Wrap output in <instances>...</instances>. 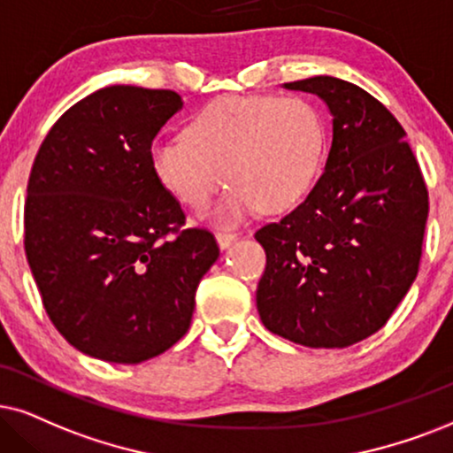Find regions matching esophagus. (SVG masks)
Segmentation results:
<instances>
[{"mask_svg":"<svg viewBox=\"0 0 453 453\" xmlns=\"http://www.w3.org/2000/svg\"><path fill=\"white\" fill-rule=\"evenodd\" d=\"M215 238H217V244H219L221 249H227V246H232V244L238 240L236 234H234V232H226V230L217 232Z\"/></svg>","mask_w":453,"mask_h":453,"instance_id":"34e87169","label":"esophagus"}]
</instances>
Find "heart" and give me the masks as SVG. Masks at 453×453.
I'll use <instances>...</instances> for the list:
<instances>
[{"label":"heart","instance_id":"1","mask_svg":"<svg viewBox=\"0 0 453 453\" xmlns=\"http://www.w3.org/2000/svg\"><path fill=\"white\" fill-rule=\"evenodd\" d=\"M326 142L324 114L303 96H226L194 114L188 135L154 140L150 167L192 211L207 209L227 180L215 217L240 223L296 207L322 171Z\"/></svg>","mask_w":453,"mask_h":453}]
</instances>
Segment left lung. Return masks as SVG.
<instances>
[{"mask_svg": "<svg viewBox=\"0 0 453 453\" xmlns=\"http://www.w3.org/2000/svg\"><path fill=\"white\" fill-rule=\"evenodd\" d=\"M284 88L326 102L332 146L307 198L255 234L267 255L257 309L282 339L342 349L380 330L416 280L428 192L403 127L368 91L328 74Z\"/></svg>", "mask_w": 453, "mask_h": 453, "instance_id": "8db88e82", "label": "left lung"}]
</instances>
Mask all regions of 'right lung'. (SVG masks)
Returning a JSON list of instances; mask_svg holds the SVG:
<instances>
[{"label":"right lung","mask_w":453,"mask_h":453,"mask_svg":"<svg viewBox=\"0 0 453 453\" xmlns=\"http://www.w3.org/2000/svg\"><path fill=\"white\" fill-rule=\"evenodd\" d=\"M184 102L111 85L68 108L27 186L25 253L51 324L74 349L140 364L190 328L198 282L219 257L152 173V140Z\"/></svg>","instance_id":"obj_1"}]
</instances>
